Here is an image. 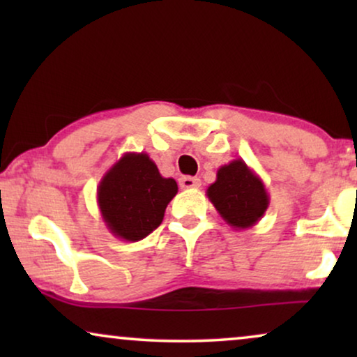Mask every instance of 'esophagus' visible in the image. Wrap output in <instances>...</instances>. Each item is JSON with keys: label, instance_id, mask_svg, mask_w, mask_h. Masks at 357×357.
I'll use <instances>...</instances> for the list:
<instances>
[{"label": "esophagus", "instance_id": "34e87169", "mask_svg": "<svg viewBox=\"0 0 357 357\" xmlns=\"http://www.w3.org/2000/svg\"><path fill=\"white\" fill-rule=\"evenodd\" d=\"M178 183L182 188H198L202 185V180L197 177H182Z\"/></svg>", "mask_w": 357, "mask_h": 357}]
</instances>
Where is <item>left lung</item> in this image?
<instances>
[{
    "label": "left lung",
    "instance_id": "8db88e82",
    "mask_svg": "<svg viewBox=\"0 0 357 357\" xmlns=\"http://www.w3.org/2000/svg\"><path fill=\"white\" fill-rule=\"evenodd\" d=\"M206 195L224 221L238 231L255 226L270 206L265 183L242 159L221 165Z\"/></svg>",
    "mask_w": 357,
    "mask_h": 357
}]
</instances>
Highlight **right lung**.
Listing matches in <instances>:
<instances>
[{
    "mask_svg": "<svg viewBox=\"0 0 357 357\" xmlns=\"http://www.w3.org/2000/svg\"><path fill=\"white\" fill-rule=\"evenodd\" d=\"M177 192V182L162 177L148 154L125 153L100 178L97 206L115 237L138 242L160 226Z\"/></svg>",
    "mask_w": 357,
    "mask_h": 357,
    "instance_id": "right-lung-1",
    "label": "right lung"
}]
</instances>
